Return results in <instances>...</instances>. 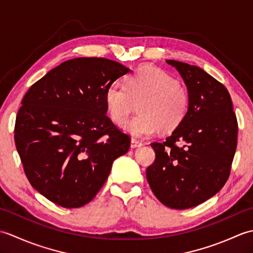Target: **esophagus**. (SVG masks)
Instances as JSON below:
<instances>
[{
	"mask_svg": "<svg viewBox=\"0 0 253 253\" xmlns=\"http://www.w3.org/2000/svg\"><path fill=\"white\" fill-rule=\"evenodd\" d=\"M142 146V142H140V141H138V140H136V139H131V141H130V148H139V147H141Z\"/></svg>",
	"mask_w": 253,
	"mask_h": 253,
	"instance_id": "1",
	"label": "esophagus"
}]
</instances>
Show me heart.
Masks as SVG:
<instances>
[{
  "label": "heart",
  "mask_w": 253,
  "mask_h": 253,
  "mask_svg": "<svg viewBox=\"0 0 253 253\" xmlns=\"http://www.w3.org/2000/svg\"><path fill=\"white\" fill-rule=\"evenodd\" d=\"M139 101V114L121 127L132 137L147 138L161 128L170 131L178 127L189 110L190 95L175 77L155 66L140 67L126 85L112 84L105 90L107 111L116 123L125 120Z\"/></svg>",
  "instance_id": "b5f03b06"
}]
</instances>
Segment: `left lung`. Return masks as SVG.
<instances>
[{
    "label": "left lung",
    "mask_w": 253,
    "mask_h": 253,
    "mask_svg": "<svg viewBox=\"0 0 253 253\" xmlns=\"http://www.w3.org/2000/svg\"><path fill=\"white\" fill-rule=\"evenodd\" d=\"M190 95L185 120L164 142H153L155 160L147 169L154 196L170 209L197 207L227 181L237 147L238 124L227 89L187 63L168 60ZM182 144L179 146V143Z\"/></svg>",
    "instance_id": "left-lung-1"
}]
</instances>
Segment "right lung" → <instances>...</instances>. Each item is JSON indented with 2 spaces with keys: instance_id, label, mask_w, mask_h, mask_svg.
<instances>
[{
  "instance_id": "obj_1",
  "label": "right lung",
  "mask_w": 253,
  "mask_h": 253,
  "mask_svg": "<svg viewBox=\"0 0 253 253\" xmlns=\"http://www.w3.org/2000/svg\"><path fill=\"white\" fill-rule=\"evenodd\" d=\"M130 69L103 57L62 63L27 91L15 144L31 186L63 208L89 203L130 147L106 116L105 90Z\"/></svg>"
}]
</instances>
